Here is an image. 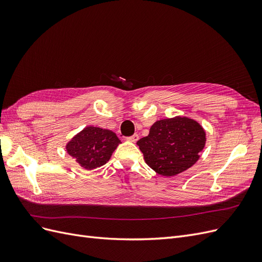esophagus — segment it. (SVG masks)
<instances>
[{
  "mask_svg": "<svg viewBox=\"0 0 262 262\" xmlns=\"http://www.w3.org/2000/svg\"><path fill=\"white\" fill-rule=\"evenodd\" d=\"M128 140H129L130 142H137V141L139 140V136H138V134H133L132 137H129V138H128Z\"/></svg>",
  "mask_w": 262,
  "mask_h": 262,
  "instance_id": "obj_1",
  "label": "esophagus"
}]
</instances>
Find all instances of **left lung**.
Instances as JSON below:
<instances>
[{
	"label": "left lung",
	"instance_id": "8db88e82",
	"mask_svg": "<svg viewBox=\"0 0 262 262\" xmlns=\"http://www.w3.org/2000/svg\"><path fill=\"white\" fill-rule=\"evenodd\" d=\"M205 141L200 123L188 117H175L156 121L148 136L137 144L150 168L158 175L171 177L196 163Z\"/></svg>",
	"mask_w": 262,
	"mask_h": 262
}]
</instances>
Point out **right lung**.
Returning a JSON list of instances; mask_svg holds the SVG:
<instances>
[{"instance_id":"1","label":"right lung","mask_w":262,"mask_h":262,"mask_svg":"<svg viewBox=\"0 0 262 262\" xmlns=\"http://www.w3.org/2000/svg\"><path fill=\"white\" fill-rule=\"evenodd\" d=\"M120 140L116 133L98 126H86L67 144V152L83 168L91 170L105 165Z\"/></svg>"}]
</instances>
